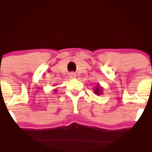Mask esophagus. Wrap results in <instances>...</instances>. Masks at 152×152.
Segmentation results:
<instances>
[{
	"label": "esophagus",
	"instance_id": "34e87169",
	"mask_svg": "<svg viewBox=\"0 0 152 152\" xmlns=\"http://www.w3.org/2000/svg\"><path fill=\"white\" fill-rule=\"evenodd\" d=\"M76 76H77V75H76V74H75V72H71L70 74V77H72V78H75V77H76Z\"/></svg>",
	"mask_w": 152,
	"mask_h": 152
}]
</instances>
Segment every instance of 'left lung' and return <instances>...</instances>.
<instances>
[{
    "label": "left lung",
    "mask_w": 152,
    "mask_h": 152,
    "mask_svg": "<svg viewBox=\"0 0 152 152\" xmlns=\"http://www.w3.org/2000/svg\"><path fill=\"white\" fill-rule=\"evenodd\" d=\"M94 93L97 95H100L101 94H102V88L100 86L99 84H97L96 88L94 89Z\"/></svg>",
    "instance_id": "obj_1"
}]
</instances>
